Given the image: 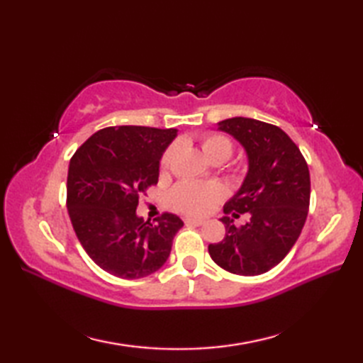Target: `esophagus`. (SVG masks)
<instances>
[{
  "label": "esophagus",
  "mask_w": 363,
  "mask_h": 363,
  "mask_svg": "<svg viewBox=\"0 0 363 363\" xmlns=\"http://www.w3.org/2000/svg\"><path fill=\"white\" fill-rule=\"evenodd\" d=\"M186 225H194V226H201L204 225V220H199V218H186Z\"/></svg>",
  "instance_id": "esophagus-1"
}]
</instances>
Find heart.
<instances>
[{
  "label": "heart",
  "instance_id": "obj_1",
  "mask_svg": "<svg viewBox=\"0 0 363 363\" xmlns=\"http://www.w3.org/2000/svg\"><path fill=\"white\" fill-rule=\"evenodd\" d=\"M201 148L204 154L212 162H225L234 152V145L230 138L223 134H206L201 138ZM176 156L174 146L168 148L162 154L160 167L162 169L169 168ZM223 196V189L217 182H195L182 181L172 190L169 201L176 211L187 215H203L212 209V206Z\"/></svg>",
  "mask_w": 363,
  "mask_h": 363
}]
</instances>
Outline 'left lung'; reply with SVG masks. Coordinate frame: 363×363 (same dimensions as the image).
Segmentation results:
<instances>
[{"label": "left lung", "instance_id": "obj_1", "mask_svg": "<svg viewBox=\"0 0 363 363\" xmlns=\"http://www.w3.org/2000/svg\"><path fill=\"white\" fill-rule=\"evenodd\" d=\"M220 129L240 142L250 159V172L238 194L223 212L248 213L243 226L225 217L226 235L209 245L212 260L229 273L257 276L287 256L309 213V167L296 143L281 128L252 118H228Z\"/></svg>", "mask_w": 363, "mask_h": 363}]
</instances>
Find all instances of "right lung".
Returning <instances> with one entry per match:
<instances>
[{
  "instance_id": "1",
  "label": "right lung",
  "mask_w": 363,
  "mask_h": 363,
  "mask_svg": "<svg viewBox=\"0 0 363 363\" xmlns=\"http://www.w3.org/2000/svg\"><path fill=\"white\" fill-rule=\"evenodd\" d=\"M176 129L111 126L84 142L70 159L67 209L89 257L121 279H140L165 264L184 223L162 213L138 218L142 196L159 179V159Z\"/></svg>"
}]
</instances>
